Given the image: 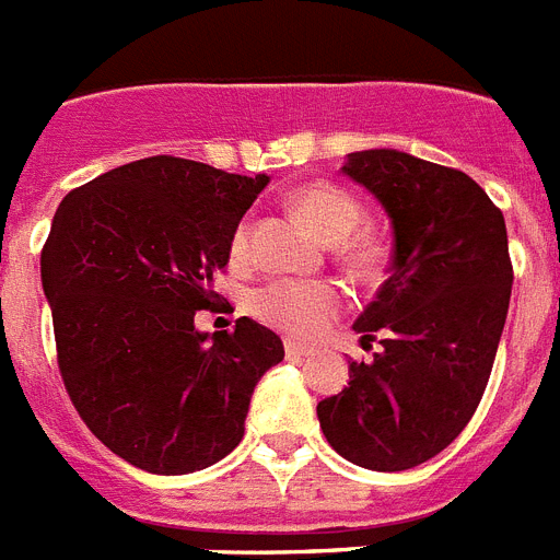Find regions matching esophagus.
Segmentation results:
<instances>
[{
	"label": "esophagus",
	"instance_id": "esophagus-1",
	"mask_svg": "<svg viewBox=\"0 0 560 560\" xmlns=\"http://www.w3.org/2000/svg\"><path fill=\"white\" fill-rule=\"evenodd\" d=\"M314 348L308 346H300V342H294V339H285V357L289 360H303V357H312Z\"/></svg>",
	"mask_w": 560,
	"mask_h": 560
}]
</instances>
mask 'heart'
<instances>
[{"label":"heart","mask_w":560,"mask_h":560,"mask_svg":"<svg viewBox=\"0 0 560 560\" xmlns=\"http://www.w3.org/2000/svg\"><path fill=\"white\" fill-rule=\"evenodd\" d=\"M291 203L328 243L346 241L360 226V203L334 184H308L294 192ZM252 248V226L243 221L232 234V260H246ZM342 255L348 260H371L374 248L365 241H348ZM342 291L323 280H275L252 298V312L266 326L294 337H314L342 312Z\"/></svg>","instance_id":"heart-1"}]
</instances>
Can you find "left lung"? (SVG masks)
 I'll return each mask as SVG.
<instances>
[{"mask_svg": "<svg viewBox=\"0 0 560 560\" xmlns=\"http://www.w3.org/2000/svg\"><path fill=\"white\" fill-rule=\"evenodd\" d=\"M348 178L374 195L394 229L390 277L353 331L371 362L317 405L342 458L396 472L442 453L465 430L493 371L513 262L504 214L470 175L399 150L351 152Z\"/></svg>", "mask_w": 560, "mask_h": 560, "instance_id": "1", "label": "left lung"}]
</instances>
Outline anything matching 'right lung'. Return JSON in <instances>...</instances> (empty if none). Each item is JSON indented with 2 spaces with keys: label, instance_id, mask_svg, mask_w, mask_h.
<instances>
[{
  "label": "right lung",
  "instance_id": "obj_1",
  "mask_svg": "<svg viewBox=\"0 0 560 560\" xmlns=\"http://www.w3.org/2000/svg\"><path fill=\"white\" fill-rule=\"evenodd\" d=\"M269 175L152 155L67 195L42 248L59 371L93 436L155 476H184L241 444L255 385L283 342L255 319L203 334L214 275Z\"/></svg>",
  "mask_w": 560,
  "mask_h": 560
}]
</instances>
